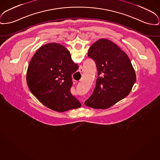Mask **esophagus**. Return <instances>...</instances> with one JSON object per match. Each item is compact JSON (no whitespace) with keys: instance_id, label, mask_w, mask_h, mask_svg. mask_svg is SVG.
Instances as JSON below:
<instances>
[{"instance_id":"34e87169","label":"esophagus","mask_w":160,"mask_h":160,"mask_svg":"<svg viewBox=\"0 0 160 160\" xmlns=\"http://www.w3.org/2000/svg\"><path fill=\"white\" fill-rule=\"evenodd\" d=\"M80 71H82V70H80ZM74 82H75V83H76V82H77V81H75Z\"/></svg>"}]
</instances>
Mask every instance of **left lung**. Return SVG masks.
Listing matches in <instances>:
<instances>
[{"mask_svg":"<svg viewBox=\"0 0 160 160\" xmlns=\"http://www.w3.org/2000/svg\"><path fill=\"white\" fill-rule=\"evenodd\" d=\"M96 63L98 77L86 106L105 109L127 97L136 82V74L128 55L112 41L101 38L88 50Z\"/></svg>","mask_w":160,"mask_h":160,"instance_id":"left-lung-1","label":"left lung"}]
</instances>
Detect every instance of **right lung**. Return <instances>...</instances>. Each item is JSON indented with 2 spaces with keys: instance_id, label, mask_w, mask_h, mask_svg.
I'll use <instances>...</instances> for the list:
<instances>
[{
  "instance_id": "obj_1",
  "label": "right lung",
  "mask_w": 160,
  "mask_h": 160,
  "mask_svg": "<svg viewBox=\"0 0 160 160\" xmlns=\"http://www.w3.org/2000/svg\"><path fill=\"white\" fill-rule=\"evenodd\" d=\"M78 66L63 45L49 43L40 48L32 57L27 72V83L38 100L57 112L82 106L70 92L72 74Z\"/></svg>"
}]
</instances>
